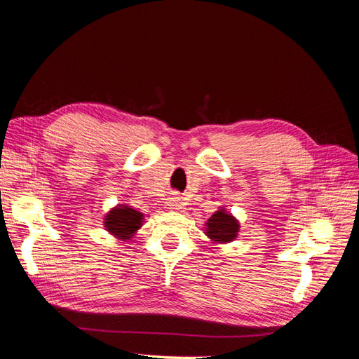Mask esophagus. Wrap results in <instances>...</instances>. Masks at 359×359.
Wrapping results in <instances>:
<instances>
[{"instance_id":"obj_1","label":"esophagus","mask_w":359,"mask_h":359,"mask_svg":"<svg viewBox=\"0 0 359 359\" xmlns=\"http://www.w3.org/2000/svg\"><path fill=\"white\" fill-rule=\"evenodd\" d=\"M180 201H181V198H178V196H172V198H169V201H168V206H169L170 210H178Z\"/></svg>"}]
</instances>
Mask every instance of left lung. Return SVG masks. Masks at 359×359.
Segmentation results:
<instances>
[{
	"mask_svg": "<svg viewBox=\"0 0 359 359\" xmlns=\"http://www.w3.org/2000/svg\"><path fill=\"white\" fill-rule=\"evenodd\" d=\"M240 232V223L224 208L215 211L205 223V235L215 244L231 243Z\"/></svg>",
	"mask_w": 359,
	"mask_h": 359,
	"instance_id": "1",
	"label": "left lung"
}]
</instances>
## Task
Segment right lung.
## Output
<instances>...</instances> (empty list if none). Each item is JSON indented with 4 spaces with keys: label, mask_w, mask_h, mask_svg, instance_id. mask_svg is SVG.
<instances>
[{
    "label": "right lung",
    "mask_w": 359,
    "mask_h": 359,
    "mask_svg": "<svg viewBox=\"0 0 359 359\" xmlns=\"http://www.w3.org/2000/svg\"><path fill=\"white\" fill-rule=\"evenodd\" d=\"M144 222V214L127 205H118L104 215L106 231L119 241H127L133 238Z\"/></svg>",
    "instance_id": "obj_1"
}]
</instances>
